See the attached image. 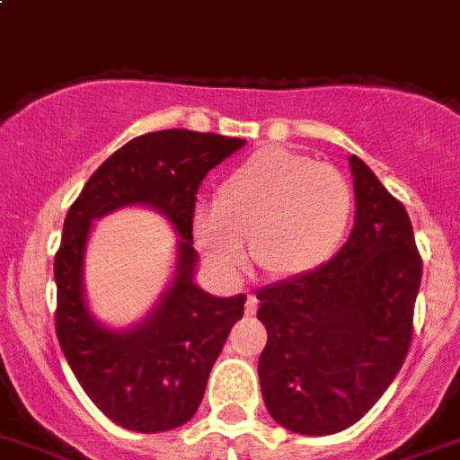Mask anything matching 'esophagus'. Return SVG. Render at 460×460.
Segmentation results:
<instances>
[{
  "label": "esophagus",
  "instance_id": "34e87169",
  "mask_svg": "<svg viewBox=\"0 0 460 460\" xmlns=\"http://www.w3.org/2000/svg\"><path fill=\"white\" fill-rule=\"evenodd\" d=\"M256 309H259V300H256V297L250 293L245 300V314L247 316H252V314H256Z\"/></svg>",
  "mask_w": 460,
  "mask_h": 460
}]
</instances>
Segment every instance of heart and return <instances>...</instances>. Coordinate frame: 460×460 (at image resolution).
I'll use <instances>...</instances> for the list:
<instances>
[{"label": "heart", "instance_id": "b5f03b06", "mask_svg": "<svg viewBox=\"0 0 460 460\" xmlns=\"http://www.w3.org/2000/svg\"><path fill=\"white\" fill-rule=\"evenodd\" d=\"M353 192L339 169L309 155L266 146L229 172L215 208L194 215V234L206 259L222 272L243 266L250 238L252 261L270 277L316 270L341 243Z\"/></svg>", "mask_w": 460, "mask_h": 460}]
</instances>
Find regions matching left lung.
<instances>
[{
    "mask_svg": "<svg viewBox=\"0 0 460 460\" xmlns=\"http://www.w3.org/2000/svg\"><path fill=\"white\" fill-rule=\"evenodd\" d=\"M349 163V240L316 270L256 293L268 330L261 394L272 420L300 436H332L362 420L396 378L412 339L421 256L411 217L358 155Z\"/></svg>",
    "mask_w": 460,
    "mask_h": 460,
    "instance_id": "1",
    "label": "left lung"
}]
</instances>
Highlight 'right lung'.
Returning <instances> with one entry per match:
<instances>
[{"mask_svg":"<svg viewBox=\"0 0 460 460\" xmlns=\"http://www.w3.org/2000/svg\"><path fill=\"white\" fill-rule=\"evenodd\" d=\"M245 139L160 130L130 139L93 172L64 222L55 256L57 339L89 399L128 431L160 433L192 420L245 293L215 297L194 284L192 217L201 181ZM151 205L180 231L172 287L139 326L107 331L90 316L81 268L90 222L123 205Z\"/></svg>","mask_w":460,"mask_h":460,"instance_id":"1","label":"right lung"}]
</instances>
